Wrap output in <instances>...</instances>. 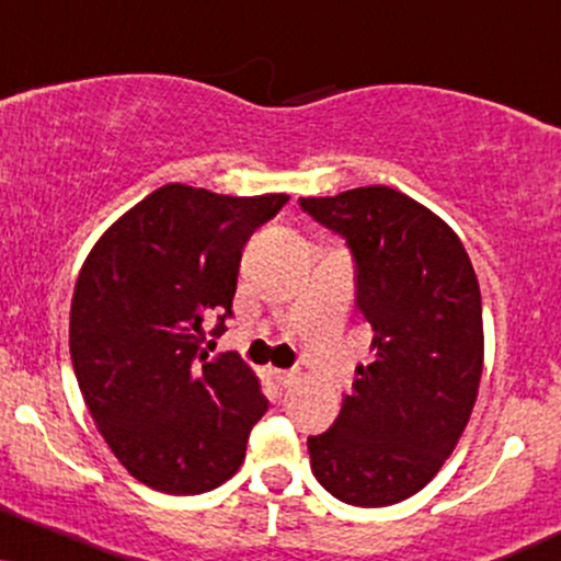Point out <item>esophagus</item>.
I'll return each mask as SVG.
<instances>
[{"label": "esophagus", "mask_w": 561, "mask_h": 561, "mask_svg": "<svg viewBox=\"0 0 561 561\" xmlns=\"http://www.w3.org/2000/svg\"><path fill=\"white\" fill-rule=\"evenodd\" d=\"M272 376H274V381L279 383V387H289V383L298 379V376H295L293 370H279V368H274Z\"/></svg>", "instance_id": "obj_1"}]
</instances>
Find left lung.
I'll return each instance as SVG.
<instances>
[{"label":"left lung","mask_w":561,"mask_h":561,"mask_svg":"<svg viewBox=\"0 0 561 561\" xmlns=\"http://www.w3.org/2000/svg\"><path fill=\"white\" fill-rule=\"evenodd\" d=\"M345 238L374 360L357 366L334 426L308 438L310 470L355 507L421 491L460 442L483 370L481 289L460 238L387 185L300 198Z\"/></svg>","instance_id":"left-lung-1"}]
</instances>
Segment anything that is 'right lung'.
Instances as JSON below:
<instances>
[{"label":"right lung","instance_id":"add662e5","mask_svg":"<svg viewBox=\"0 0 561 561\" xmlns=\"http://www.w3.org/2000/svg\"><path fill=\"white\" fill-rule=\"evenodd\" d=\"M285 193L232 198L172 182L101 234L76 282L70 355L101 436L161 494H204L238 473L266 413L234 353L206 360L204 323L225 332L242 248Z\"/></svg>","mask_w":561,"mask_h":561}]
</instances>
